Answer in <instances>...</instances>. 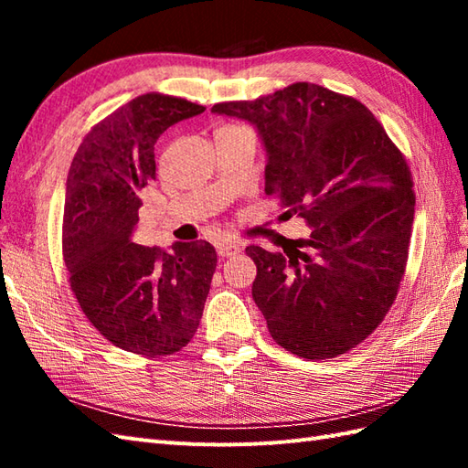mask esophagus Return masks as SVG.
<instances>
[{
  "label": "esophagus",
  "instance_id": "1",
  "mask_svg": "<svg viewBox=\"0 0 468 468\" xmlns=\"http://www.w3.org/2000/svg\"><path fill=\"white\" fill-rule=\"evenodd\" d=\"M239 251H241V247H239V243H235V241H218L217 243L218 257H233Z\"/></svg>",
  "mask_w": 468,
  "mask_h": 468
}]
</instances>
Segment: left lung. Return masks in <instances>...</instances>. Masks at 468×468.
Returning <instances> with one entry per match:
<instances>
[{"label":"left lung","instance_id":"left-lung-1","mask_svg":"<svg viewBox=\"0 0 468 468\" xmlns=\"http://www.w3.org/2000/svg\"><path fill=\"white\" fill-rule=\"evenodd\" d=\"M215 114L247 121L265 148V193L303 217L310 239L282 253L250 245L251 295L273 340L327 360L370 335L394 303L409 257L410 168L356 98L297 82Z\"/></svg>","mask_w":468,"mask_h":468}]
</instances>
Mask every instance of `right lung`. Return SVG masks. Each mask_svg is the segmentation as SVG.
Returning <instances> with one entry per match:
<instances>
[{"mask_svg": "<svg viewBox=\"0 0 468 468\" xmlns=\"http://www.w3.org/2000/svg\"><path fill=\"white\" fill-rule=\"evenodd\" d=\"M205 112L183 98L143 94L86 134L69 165L62 251L88 320L126 352L166 356L201 322L217 267L207 241L171 250L133 241L141 193L154 181V144L168 126Z\"/></svg>", "mask_w": 468, "mask_h": 468, "instance_id": "right-lung-1", "label": "right lung"}]
</instances>
